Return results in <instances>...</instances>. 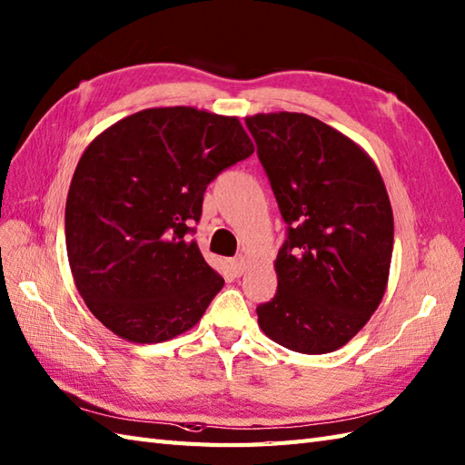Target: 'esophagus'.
Instances as JSON below:
<instances>
[{
	"instance_id": "34e87169",
	"label": "esophagus",
	"mask_w": 465,
	"mask_h": 465,
	"mask_svg": "<svg viewBox=\"0 0 465 465\" xmlns=\"http://www.w3.org/2000/svg\"><path fill=\"white\" fill-rule=\"evenodd\" d=\"M230 265H232V272H233V275H243V272H245V257L243 255H237V257H233L232 262H230Z\"/></svg>"
}]
</instances>
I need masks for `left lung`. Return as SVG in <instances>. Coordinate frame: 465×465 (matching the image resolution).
<instances>
[{"label":"left lung","mask_w":465,"mask_h":465,"mask_svg":"<svg viewBox=\"0 0 465 465\" xmlns=\"http://www.w3.org/2000/svg\"><path fill=\"white\" fill-rule=\"evenodd\" d=\"M287 223L277 293L257 307L269 339L303 354L344 347L379 309L394 218L379 168L349 136L303 113L247 116Z\"/></svg>","instance_id":"obj_1"}]
</instances>
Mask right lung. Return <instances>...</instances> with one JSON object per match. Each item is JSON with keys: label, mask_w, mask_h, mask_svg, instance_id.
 Instances as JSON below:
<instances>
[{"label": "right lung", "mask_w": 465, "mask_h": 465, "mask_svg": "<svg viewBox=\"0 0 465 465\" xmlns=\"http://www.w3.org/2000/svg\"><path fill=\"white\" fill-rule=\"evenodd\" d=\"M253 150L235 116L193 106L134 113L86 146L64 242L83 301L116 337L162 342L202 319L223 277L188 237L190 225L208 183Z\"/></svg>", "instance_id": "add662e5"}]
</instances>
